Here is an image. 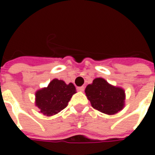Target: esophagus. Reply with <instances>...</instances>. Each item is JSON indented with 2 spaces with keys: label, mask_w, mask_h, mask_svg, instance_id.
<instances>
[{
  "label": "esophagus",
  "mask_w": 155,
  "mask_h": 155,
  "mask_svg": "<svg viewBox=\"0 0 155 155\" xmlns=\"http://www.w3.org/2000/svg\"><path fill=\"white\" fill-rule=\"evenodd\" d=\"M77 90H78V91H84V86L78 87V88H77Z\"/></svg>",
  "instance_id": "1"
}]
</instances>
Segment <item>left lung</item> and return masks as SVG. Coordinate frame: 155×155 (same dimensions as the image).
<instances>
[{
  "label": "left lung",
  "mask_w": 155,
  "mask_h": 155,
  "mask_svg": "<svg viewBox=\"0 0 155 155\" xmlns=\"http://www.w3.org/2000/svg\"><path fill=\"white\" fill-rule=\"evenodd\" d=\"M85 94L93 108L104 114L114 115L124 107V90L111 85L102 78H95L87 85Z\"/></svg>",
  "instance_id": "8db88e82"
}]
</instances>
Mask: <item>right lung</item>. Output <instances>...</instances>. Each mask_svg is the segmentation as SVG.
<instances>
[{"label":"right lung","mask_w":155,"mask_h":155,"mask_svg":"<svg viewBox=\"0 0 155 155\" xmlns=\"http://www.w3.org/2000/svg\"><path fill=\"white\" fill-rule=\"evenodd\" d=\"M75 93L76 88L73 84H66L63 80L55 78L50 82L48 86L36 92L35 104L40 110L39 112L45 116H53L67 106Z\"/></svg>","instance_id":"obj_1"}]
</instances>
